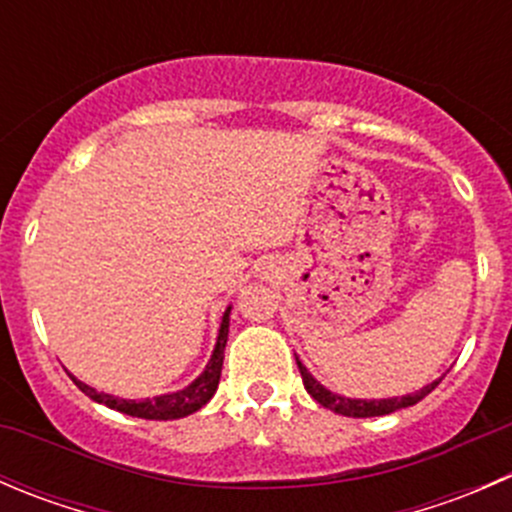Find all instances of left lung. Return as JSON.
I'll return each instance as SVG.
<instances>
[{
	"label": "left lung",
	"instance_id": "left-lung-1",
	"mask_svg": "<svg viewBox=\"0 0 512 512\" xmlns=\"http://www.w3.org/2000/svg\"><path fill=\"white\" fill-rule=\"evenodd\" d=\"M297 366H299V374H302V381H304V389L309 391V396H312L317 404H322L324 409L334 411V414H342V416H354V418H369V416H386V414H394V411L399 409H406V406H414L418 404L421 399H426L428 394H431L433 389L438 386V381H433V384L423 386L421 391H416V394H409V396H396V399H379V401H366V399H344V396L339 394H332V391L324 389L319 381H314V376L309 374L307 369L302 366V361L297 359Z\"/></svg>",
	"mask_w": 512,
	"mask_h": 512
}]
</instances>
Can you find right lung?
<instances>
[{"label": "right lung", "mask_w": 512, "mask_h": 512, "mask_svg": "<svg viewBox=\"0 0 512 512\" xmlns=\"http://www.w3.org/2000/svg\"><path fill=\"white\" fill-rule=\"evenodd\" d=\"M227 329H230V307L225 309L223 314V324H220V334H218V344H215V352L210 356V364L205 366L203 374L193 381L190 386H185L183 391H175V394H165V396H153V399L146 401H126V399H113V396L101 394V391L91 389L86 386L84 381L74 379V384L84 391L89 399L98 401V404L108 406V409H116L121 414L136 416V418H151V421H170V418H183L193 411L203 409L213 394L218 391V381H220V371H223V354H225V344H227Z\"/></svg>", "instance_id": "right-lung-1"}]
</instances>
